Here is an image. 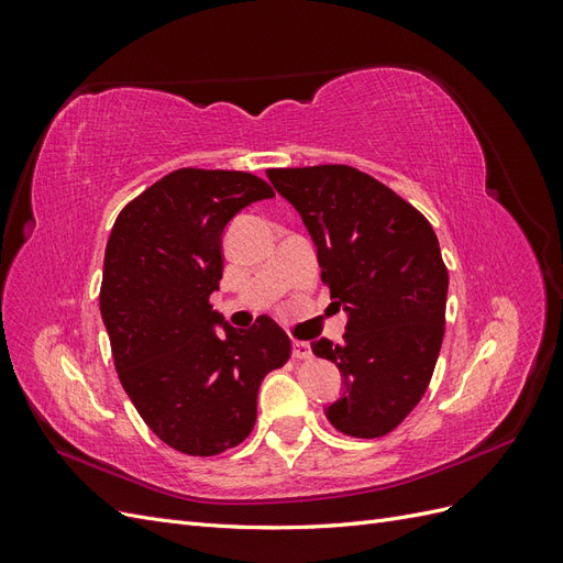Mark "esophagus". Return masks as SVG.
I'll list each match as a JSON object with an SVG mask.
<instances>
[{
    "mask_svg": "<svg viewBox=\"0 0 563 563\" xmlns=\"http://www.w3.org/2000/svg\"><path fill=\"white\" fill-rule=\"evenodd\" d=\"M310 356H312L310 345L302 343V340H296V343H294V360L302 362V360H310Z\"/></svg>",
    "mask_w": 563,
    "mask_h": 563,
    "instance_id": "1",
    "label": "esophagus"
}]
</instances>
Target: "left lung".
<instances>
[{
  "label": "left lung",
  "mask_w": 563,
  "mask_h": 563,
  "mask_svg": "<svg viewBox=\"0 0 563 563\" xmlns=\"http://www.w3.org/2000/svg\"><path fill=\"white\" fill-rule=\"evenodd\" d=\"M317 246L321 282L343 305V343L312 340V352L345 378L327 408L338 432L376 439L413 411L444 340L449 269L437 234L416 207L345 164L267 168Z\"/></svg>",
  "instance_id": "left-lung-1"
}]
</instances>
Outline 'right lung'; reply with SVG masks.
I'll list each match as a JSON object with an SVG mask.
<instances>
[{
  "mask_svg": "<svg viewBox=\"0 0 563 563\" xmlns=\"http://www.w3.org/2000/svg\"><path fill=\"white\" fill-rule=\"evenodd\" d=\"M269 197L275 190L246 172L178 168L129 201L110 232L100 314L114 368L147 428L180 453L242 444L263 378L291 356L269 317L236 331L209 302L223 279L225 225Z\"/></svg>",
  "mask_w": 563,
  "mask_h": 563,
  "instance_id": "obj_1",
  "label": "right lung"
}]
</instances>
